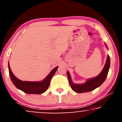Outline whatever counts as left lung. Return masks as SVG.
Segmentation results:
<instances>
[{"mask_svg": "<svg viewBox=\"0 0 122 122\" xmlns=\"http://www.w3.org/2000/svg\"><path fill=\"white\" fill-rule=\"evenodd\" d=\"M106 47L107 48V46ZM109 68L110 57L109 56H108L106 64H105L104 68H103L101 73L96 77L88 79L84 84H74V83H73L72 81H71V76H70L69 73L67 71V76L70 86H71L73 91H74L76 93H81L92 91L94 89H96L97 88L101 86L105 81L107 76Z\"/></svg>", "mask_w": 122, "mask_h": 122, "instance_id": "1", "label": "left lung"}]
</instances>
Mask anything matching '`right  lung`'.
Listing matches in <instances>:
<instances>
[{"mask_svg": "<svg viewBox=\"0 0 122 122\" xmlns=\"http://www.w3.org/2000/svg\"><path fill=\"white\" fill-rule=\"evenodd\" d=\"M58 68V66L54 68L48 76L41 81H22L18 79L13 74L10 68L9 63H8V69L11 81L18 89L28 94H39L44 93L49 87L51 78L56 72Z\"/></svg>", "mask_w": 122, "mask_h": 122, "instance_id": "add662e5", "label": "right lung"}]
</instances>
